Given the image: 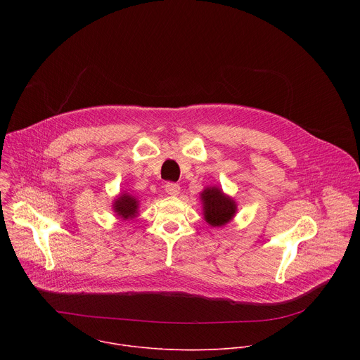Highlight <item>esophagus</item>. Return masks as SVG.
Returning <instances> with one entry per match:
<instances>
[{
	"label": "esophagus",
	"mask_w": 360,
	"mask_h": 360,
	"mask_svg": "<svg viewBox=\"0 0 360 360\" xmlns=\"http://www.w3.org/2000/svg\"><path fill=\"white\" fill-rule=\"evenodd\" d=\"M165 191H167V193H168V195L176 196V195L179 193V191H181V186H179L178 184H175V182H167V185H165Z\"/></svg>",
	"instance_id": "obj_1"
}]
</instances>
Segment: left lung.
Wrapping results in <instances>:
<instances>
[{
	"label": "left lung",
	"instance_id": "8db88e82",
	"mask_svg": "<svg viewBox=\"0 0 360 360\" xmlns=\"http://www.w3.org/2000/svg\"><path fill=\"white\" fill-rule=\"evenodd\" d=\"M205 221L212 226L228 224L236 212L235 202L218 188H207L202 192Z\"/></svg>",
	"mask_w": 360,
	"mask_h": 360
}]
</instances>
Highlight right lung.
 Masks as SVG:
<instances>
[{"label": "right lung", "instance_id": "right-lung-1", "mask_svg": "<svg viewBox=\"0 0 360 360\" xmlns=\"http://www.w3.org/2000/svg\"><path fill=\"white\" fill-rule=\"evenodd\" d=\"M114 210L118 217L124 219L134 218L138 210V202L132 195L122 193L115 202H114Z\"/></svg>", "mask_w": 360, "mask_h": 360}]
</instances>
